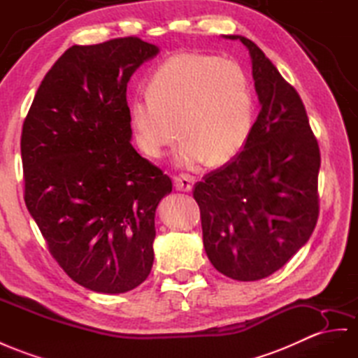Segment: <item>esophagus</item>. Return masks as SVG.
I'll list each match as a JSON object with an SVG mask.
<instances>
[{"label": "esophagus", "mask_w": 358, "mask_h": 358, "mask_svg": "<svg viewBox=\"0 0 358 358\" xmlns=\"http://www.w3.org/2000/svg\"><path fill=\"white\" fill-rule=\"evenodd\" d=\"M195 185V178L192 176H186V173H181V176L173 178V186H176L177 190L181 192H190L194 189Z\"/></svg>", "instance_id": "34e87169"}]
</instances>
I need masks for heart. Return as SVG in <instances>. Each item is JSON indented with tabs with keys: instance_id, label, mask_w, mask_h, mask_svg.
Masks as SVG:
<instances>
[{
	"instance_id": "1",
	"label": "heart",
	"mask_w": 358,
	"mask_h": 358,
	"mask_svg": "<svg viewBox=\"0 0 358 358\" xmlns=\"http://www.w3.org/2000/svg\"><path fill=\"white\" fill-rule=\"evenodd\" d=\"M146 98L130 104L137 148L160 159L177 133L182 139L176 163L190 168L233 160L248 139L252 96L239 63L199 52H178L152 72Z\"/></svg>"
}]
</instances>
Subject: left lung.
<instances>
[{"label": "left lung", "instance_id": "8db88e82", "mask_svg": "<svg viewBox=\"0 0 358 358\" xmlns=\"http://www.w3.org/2000/svg\"><path fill=\"white\" fill-rule=\"evenodd\" d=\"M250 51L260 113L243 150L196 182L208 260L227 277L255 281L282 268L315 230L320 154L306 107L252 41Z\"/></svg>", "mask_w": 358, "mask_h": 358}]
</instances>
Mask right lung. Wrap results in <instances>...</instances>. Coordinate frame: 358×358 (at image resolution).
I'll return each mask as SVG.
<instances>
[{
  "mask_svg": "<svg viewBox=\"0 0 358 358\" xmlns=\"http://www.w3.org/2000/svg\"><path fill=\"white\" fill-rule=\"evenodd\" d=\"M159 47L139 38L74 45L45 76L27 115L25 206L69 277L125 293L154 263L155 210L171 178L131 145L127 85Z\"/></svg>",
  "mask_w": 358,
  "mask_h": 358,
  "instance_id": "right-lung-1",
  "label": "right lung"
}]
</instances>
